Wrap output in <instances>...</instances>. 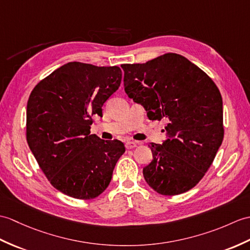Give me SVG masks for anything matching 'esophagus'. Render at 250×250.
I'll use <instances>...</instances> for the list:
<instances>
[{
  "mask_svg": "<svg viewBox=\"0 0 250 250\" xmlns=\"http://www.w3.org/2000/svg\"><path fill=\"white\" fill-rule=\"evenodd\" d=\"M136 146H137V143H136V142H126V143H125V148H126L127 150L134 149Z\"/></svg>",
  "mask_w": 250,
  "mask_h": 250,
  "instance_id": "esophagus-1",
  "label": "esophagus"
}]
</instances>
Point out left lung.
Instances as JSON below:
<instances>
[{
  "mask_svg": "<svg viewBox=\"0 0 250 250\" xmlns=\"http://www.w3.org/2000/svg\"><path fill=\"white\" fill-rule=\"evenodd\" d=\"M121 68L129 98L142 104L150 120L167 121L166 141L149 145L153 159L144 167L145 180L161 195L185 193L204 178L223 143V99L217 86L176 53Z\"/></svg>",
  "mask_w": 250,
  "mask_h": 250,
  "instance_id": "obj_1",
  "label": "left lung"
}]
</instances>
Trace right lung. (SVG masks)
Returning a JSON list of instances; mask_svg holds the SVG:
<instances>
[{
    "mask_svg": "<svg viewBox=\"0 0 250 250\" xmlns=\"http://www.w3.org/2000/svg\"><path fill=\"white\" fill-rule=\"evenodd\" d=\"M117 66L71 62L34 87L26 107V141L53 187L77 199H94L108 187L125 151L117 139L90 134L92 116L119 88Z\"/></svg>",
    "mask_w": 250,
    "mask_h": 250,
    "instance_id": "1",
    "label": "right lung"
}]
</instances>
